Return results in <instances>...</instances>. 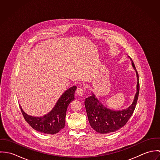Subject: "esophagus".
<instances>
[{"mask_svg":"<svg viewBox=\"0 0 160 160\" xmlns=\"http://www.w3.org/2000/svg\"><path fill=\"white\" fill-rule=\"evenodd\" d=\"M76 93H77V95L79 97H81L84 94V89L82 87H79L76 91Z\"/></svg>","mask_w":160,"mask_h":160,"instance_id":"obj_1","label":"esophagus"}]
</instances>
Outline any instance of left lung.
I'll return each mask as SVG.
<instances>
[{"mask_svg": "<svg viewBox=\"0 0 160 160\" xmlns=\"http://www.w3.org/2000/svg\"><path fill=\"white\" fill-rule=\"evenodd\" d=\"M129 58L136 72L137 82L136 93L132 103L128 107L121 110L110 109L105 107L92 92L91 96L85 99L84 104L90 125L96 132L100 134L113 132L122 128L135 110L139 93V79L134 63L130 57Z\"/></svg>", "mask_w": 160, "mask_h": 160, "instance_id": "obj_1", "label": "left lung"}]
</instances>
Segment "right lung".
<instances>
[{"label": "right lung", "mask_w": 160, "mask_h": 160, "mask_svg": "<svg viewBox=\"0 0 160 160\" xmlns=\"http://www.w3.org/2000/svg\"><path fill=\"white\" fill-rule=\"evenodd\" d=\"M76 86L64 92L57 100L54 107L47 114L42 116H32L26 113L20 105L26 122L35 130L42 133L55 134L64 128L67 110L69 103L74 100Z\"/></svg>", "instance_id": "add662e5"}]
</instances>
